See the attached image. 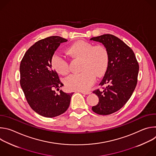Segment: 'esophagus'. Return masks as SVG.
<instances>
[{
	"label": "esophagus",
	"mask_w": 156,
	"mask_h": 156,
	"mask_svg": "<svg viewBox=\"0 0 156 156\" xmlns=\"http://www.w3.org/2000/svg\"><path fill=\"white\" fill-rule=\"evenodd\" d=\"M79 92L82 93V94H90L91 93V92H90V91H80Z\"/></svg>",
	"instance_id": "1"
}]
</instances>
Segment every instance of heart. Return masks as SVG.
<instances>
[{"instance_id": "1", "label": "heart", "mask_w": 156, "mask_h": 156, "mask_svg": "<svg viewBox=\"0 0 156 156\" xmlns=\"http://www.w3.org/2000/svg\"><path fill=\"white\" fill-rule=\"evenodd\" d=\"M68 52L73 57L83 58V72L69 76L65 80V86L70 90L87 91L96 82L97 76H101L105 73L109 62L108 51L103 46H96L91 42L81 41L71 45ZM51 64L58 73H69L68 60L62 53H54Z\"/></svg>"}]
</instances>
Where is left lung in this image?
<instances>
[{"mask_svg":"<svg viewBox=\"0 0 156 156\" xmlns=\"http://www.w3.org/2000/svg\"><path fill=\"white\" fill-rule=\"evenodd\" d=\"M90 40L102 43L109 55L107 71L99 84L107 86L103 91H93L99 102L92 107L95 113L107 115L120 110L131 96L137 84L139 65L133 50L117 37L107 34Z\"/></svg>","mask_w":156,"mask_h":156,"instance_id":"8db88e82","label":"left lung"}]
</instances>
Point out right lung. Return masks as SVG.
I'll use <instances>...</instances> for the list:
<instances>
[{"instance_id":"add662e5","label":"right lung","mask_w":156,"mask_h":156,"mask_svg":"<svg viewBox=\"0 0 156 156\" xmlns=\"http://www.w3.org/2000/svg\"><path fill=\"white\" fill-rule=\"evenodd\" d=\"M66 41L57 36L39 40L28 49L21 61V87L31 108L43 117L52 118L63 114L73 94L59 90L63 84L52 69V55L61 43ZM56 88L59 94L55 92Z\"/></svg>"}]
</instances>
